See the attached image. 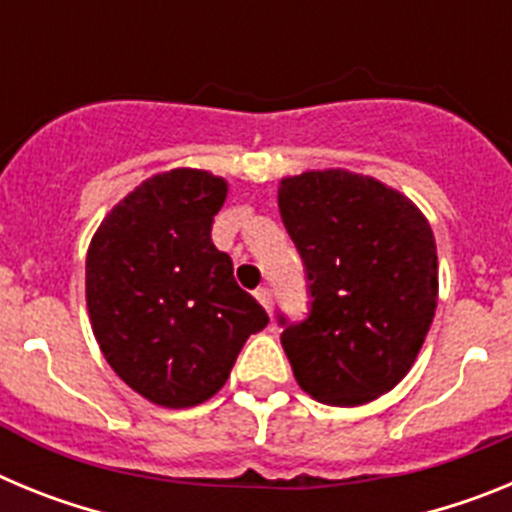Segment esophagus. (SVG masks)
Segmentation results:
<instances>
[{
	"instance_id": "obj_1",
	"label": "esophagus",
	"mask_w": 512,
	"mask_h": 512,
	"mask_svg": "<svg viewBox=\"0 0 512 512\" xmlns=\"http://www.w3.org/2000/svg\"><path fill=\"white\" fill-rule=\"evenodd\" d=\"M256 300L264 305L266 312H271V305H274V297H271V289L269 287H259L256 289Z\"/></svg>"
}]
</instances>
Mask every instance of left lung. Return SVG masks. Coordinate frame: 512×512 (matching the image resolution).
Instances as JSON below:
<instances>
[{
    "label": "left lung",
    "instance_id": "left-lung-1",
    "mask_svg": "<svg viewBox=\"0 0 512 512\" xmlns=\"http://www.w3.org/2000/svg\"><path fill=\"white\" fill-rule=\"evenodd\" d=\"M279 212L310 295L302 323L279 315L297 384L338 408L377 400L410 372L436 315L431 225L405 194L346 169L282 179Z\"/></svg>",
    "mask_w": 512,
    "mask_h": 512
}]
</instances>
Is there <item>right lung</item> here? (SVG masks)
<instances>
[{
    "mask_svg": "<svg viewBox=\"0 0 512 512\" xmlns=\"http://www.w3.org/2000/svg\"><path fill=\"white\" fill-rule=\"evenodd\" d=\"M225 197L210 171H164L117 202L89 243L94 338L117 377L161 408L210 400L269 323L212 243Z\"/></svg>",
    "mask_w": 512,
    "mask_h": 512,
    "instance_id": "add662e5",
    "label": "right lung"
}]
</instances>
